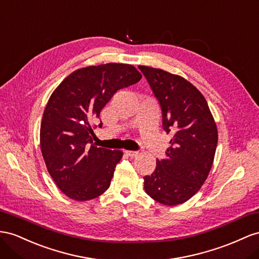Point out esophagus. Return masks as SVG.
<instances>
[{"mask_svg":"<svg viewBox=\"0 0 259 259\" xmlns=\"http://www.w3.org/2000/svg\"><path fill=\"white\" fill-rule=\"evenodd\" d=\"M124 153L127 154L128 156L130 157H134V156H137L139 152L138 151H124Z\"/></svg>","mask_w":259,"mask_h":259,"instance_id":"esophagus-1","label":"esophagus"}]
</instances>
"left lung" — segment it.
Returning <instances> with one entry per match:
<instances>
[{"mask_svg":"<svg viewBox=\"0 0 259 259\" xmlns=\"http://www.w3.org/2000/svg\"><path fill=\"white\" fill-rule=\"evenodd\" d=\"M139 69L161 106L163 129L171 136L166 156L144 176V190L165 205L181 204L209 175L218 144L214 119L203 95L187 79L150 66Z\"/></svg>","mask_w":259,"mask_h":259,"instance_id":"8db88e82","label":"left lung"}]
</instances>
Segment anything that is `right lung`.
Listing matches in <instances>:
<instances>
[{"label": "right lung", "mask_w": 259, "mask_h": 259, "mask_svg": "<svg viewBox=\"0 0 259 259\" xmlns=\"http://www.w3.org/2000/svg\"><path fill=\"white\" fill-rule=\"evenodd\" d=\"M141 77L130 64L88 66L66 76L50 96L40 125L41 153L52 180L73 200H91L108 189L122 152L95 147L92 122L117 91Z\"/></svg>", "instance_id": "1"}]
</instances>
